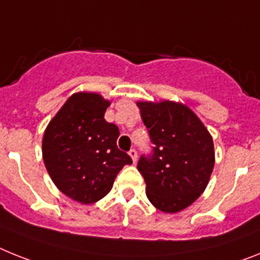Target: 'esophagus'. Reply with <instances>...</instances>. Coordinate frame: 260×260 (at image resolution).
<instances>
[{
	"label": "esophagus",
	"instance_id": "obj_1",
	"mask_svg": "<svg viewBox=\"0 0 260 260\" xmlns=\"http://www.w3.org/2000/svg\"><path fill=\"white\" fill-rule=\"evenodd\" d=\"M128 154H129L131 158H132L133 164H136V161H137V152H136V149H131L129 152H128Z\"/></svg>",
	"mask_w": 260,
	"mask_h": 260
}]
</instances>
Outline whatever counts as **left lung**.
I'll return each instance as SVG.
<instances>
[{
    "label": "left lung",
    "instance_id": "left-lung-1",
    "mask_svg": "<svg viewBox=\"0 0 260 260\" xmlns=\"http://www.w3.org/2000/svg\"><path fill=\"white\" fill-rule=\"evenodd\" d=\"M150 136L152 154L137 164L146 196L155 208L175 213L204 192L214 166L213 140L198 116L182 103L137 102Z\"/></svg>",
    "mask_w": 260,
    "mask_h": 260
}]
</instances>
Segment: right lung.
I'll return each instance as SVG.
<instances>
[{
  "mask_svg": "<svg viewBox=\"0 0 260 260\" xmlns=\"http://www.w3.org/2000/svg\"><path fill=\"white\" fill-rule=\"evenodd\" d=\"M110 102L96 92H77L49 121L43 159L60 191L81 204L105 198L132 158L117 148L119 128L105 120Z\"/></svg>",
  "mask_w": 260,
  "mask_h": 260,
  "instance_id": "right-lung-1",
  "label": "right lung"
}]
</instances>
